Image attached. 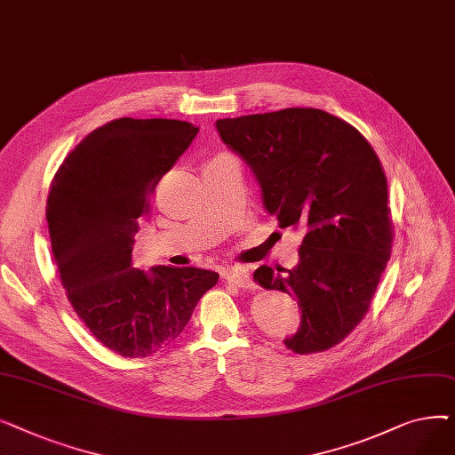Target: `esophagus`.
Listing matches in <instances>:
<instances>
[{"label":"esophagus","instance_id":"obj_1","mask_svg":"<svg viewBox=\"0 0 455 455\" xmlns=\"http://www.w3.org/2000/svg\"><path fill=\"white\" fill-rule=\"evenodd\" d=\"M225 280L235 288L245 290V291H254L258 285L254 283V280L251 278V275L245 269H230L225 273Z\"/></svg>","mask_w":455,"mask_h":455}]
</instances>
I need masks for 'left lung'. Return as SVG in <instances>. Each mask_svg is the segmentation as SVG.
Instances as JSON below:
<instances>
[{
	"mask_svg": "<svg viewBox=\"0 0 455 455\" xmlns=\"http://www.w3.org/2000/svg\"><path fill=\"white\" fill-rule=\"evenodd\" d=\"M215 125L251 165L280 228H306L293 269L254 271L264 290L299 300L302 324L285 347L315 354L339 345L369 312L391 258L393 220L378 155L355 127L319 108L225 117Z\"/></svg>",
	"mask_w": 455,
	"mask_h": 455,
	"instance_id": "8db88e82",
	"label": "left lung"
}]
</instances>
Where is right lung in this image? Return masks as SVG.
<instances>
[{
	"label": "right lung",
	"mask_w": 455,
	"mask_h": 455,
	"mask_svg": "<svg viewBox=\"0 0 455 455\" xmlns=\"http://www.w3.org/2000/svg\"><path fill=\"white\" fill-rule=\"evenodd\" d=\"M197 132L179 119L119 117L84 136L52 180L45 218L60 283L93 338L117 355L170 347L220 280L196 267H132L138 220Z\"/></svg>",
	"instance_id": "obj_1"
}]
</instances>
